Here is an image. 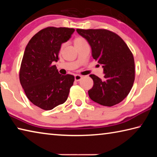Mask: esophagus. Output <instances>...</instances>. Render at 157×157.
<instances>
[{"mask_svg":"<svg viewBox=\"0 0 157 157\" xmlns=\"http://www.w3.org/2000/svg\"><path fill=\"white\" fill-rule=\"evenodd\" d=\"M82 78V75H75V80L77 81V82H79V80H81Z\"/></svg>","mask_w":157,"mask_h":157,"instance_id":"34e87169","label":"esophagus"}]
</instances>
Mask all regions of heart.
I'll return each instance as SVG.
<instances>
[{
  "mask_svg": "<svg viewBox=\"0 0 157 157\" xmlns=\"http://www.w3.org/2000/svg\"><path fill=\"white\" fill-rule=\"evenodd\" d=\"M83 40H84V39H82V38H77L75 40V42H78V41H83Z\"/></svg>",
  "mask_w": 157,
  "mask_h": 157,
  "instance_id": "b5f03b06",
  "label": "heart"
}]
</instances>
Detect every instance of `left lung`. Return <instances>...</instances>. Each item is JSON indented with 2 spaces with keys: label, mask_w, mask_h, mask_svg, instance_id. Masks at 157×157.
<instances>
[{
  "label": "left lung",
  "mask_w": 157,
  "mask_h": 157,
  "mask_svg": "<svg viewBox=\"0 0 157 157\" xmlns=\"http://www.w3.org/2000/svg\"><path fill=\"white\" fill-rule=\"evenodd\" d=\"M77 33L88 41L91 55L104 70V78L90 75L94 86L89 98L101 105L118 104L131 91L135 77L134 59L128 46L118 34L104 29L82 30Z\"/></svg>",
  "instance_id": "left-lung-1"
}]
</instances>
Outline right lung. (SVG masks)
I'll use <instances>...</instances> for the list:
<instances>
[{"instance_id":"add662e5","label":"right lung","mask_w":157,"mask_h":157,"mask_svg":"<svg viewBox=\"0 0 157 157\" xmlns=\"http://www.w3.org/2000/svg\"><path fill=\"white\" fill-rule=\"evenodd\" d=\"M75 29L48 27L33 36L25 47L19 73L20 82L30 102L44 110H51L67 100L74 76L62 75L53 62L63 43Z\"/></svg>"}]
</instances>
